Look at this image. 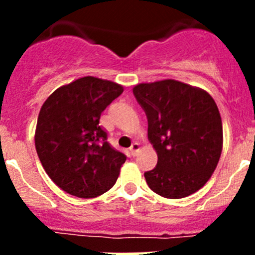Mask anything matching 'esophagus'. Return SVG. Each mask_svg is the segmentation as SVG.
<instances>
[{
  "label": "esophagus",
  "instance_id": "1",
  "mask_svg": "<svg viewBox=\"0 0 255 255\" xmlns=\"http://www.w3.org/2000/svg\"><path fill=\"white\" fill-rule=\"evenodd\" d=\"M139 149H140V145H139V143H137V142H134L132 144V145H130V148H129V150H130V154H132L133 156H135L138 154V151H139Z\"/></svg>",
  "mask_w": 255,
  "mask_h": 255
}]
</instances>
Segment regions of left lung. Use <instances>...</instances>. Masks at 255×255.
I'll return each instance as SVG.
<instances>
[{
	"instance_id": "1",
	"label": "left lung",
	"mask_w": 255,
	"mask_h": 255,
	"mask_svg": "<svg viewBox=\"0 0 255 255\" xmlns=\"http://www.w3.org/2000/svg\"><path fill=\"white\" fill-rule=\"evenodd\" d=\"M133 94L148 118V139L158 164L144 173L146 184L165 199L201 189L215 171L223 146L222 120L205 90L176 80L138 84Z\"/></svg>"
}]
</instances>
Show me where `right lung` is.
I'll return each instance as SVG.
<instances>
[{"mask_svg":"<svg viewBox=\"0 0 255 255\" xmlns=\"http://www.w3.org/2000/svg\"><path fill=\"white\" fill-rule=\"evenodd\" d=\"M122 92V85L85 76L56 89L43 104L35 149L45 173L68 194L92 199L117 181L127 158L110 145L99 123Z\"/></svg>","mask_w":255,"mask_h":255,"instance_id":"obj_1","label":"right lung"}]
</instances>
